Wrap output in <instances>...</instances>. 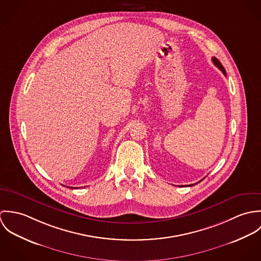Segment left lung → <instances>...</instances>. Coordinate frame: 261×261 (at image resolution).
Listing matches in <instances>:
<instances>
[{"mask_svg": "<svg viewBox=\"0 0 261 261\" xmlns=\"http://www.w3.org/2000/svg\"><path fill=\"white\" fill-rule=\"evenodd\" d=\"M212 61H213V63H214V65L216 66V67H218L222 72H223V74L226 76V71H225V68L223 67V65L221 64V62L216 58V57H213L212 58ZM196 184H198V183H196ZM193 185H195V184H192V185H188V186H193Z\"/></svg>", "mask_w": 261, "mask_h": 261, "instance_id": "left-lung-1", "label": "left lung"}]
</instances>
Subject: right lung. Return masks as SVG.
Instances as JSON below:
<instances>
[{
    "mask_svg": "<svg viewBox=\"0 0 261 261\" xmlns=\"http://www.w3.org/2000/svg\"><path fill=\"white\" fill-rule=\"evenodd\" d=\"M69 188H71V187H69ZM72 189H73V188H72ZM74 189H76V188H74Z\"/></svg>",
    "mask_w": 261,
    "mask_h": 261,
    "instance_id": "right-lung-1",
    "label": "right lung"
}]
</instances>
